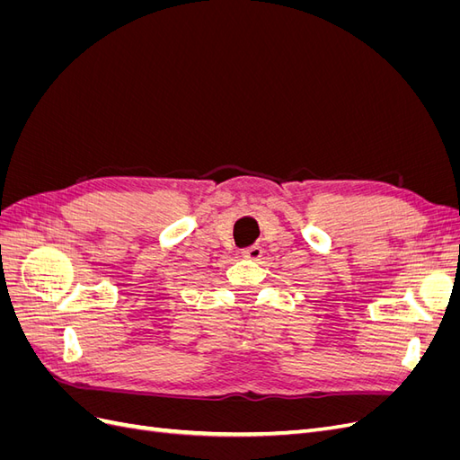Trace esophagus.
I'll list each match as a JSON object with an SVG mask.
<instances>
[{"label": "esophagus", "mask_w": 460, "mask_h": 460, "mask_svg": "<svg viewBox=\"0 0 460 460\" xmlns=\"http://www.w3.org/2000/svg\"><path fill=\"white\" fill-rule=\"evenodd\" d=\"M261 255H262V247L261 245H249V247L242 249V257H245V259L259 261Z\"/></svg>", "instance_id": "34e87169"}]
</instances>
